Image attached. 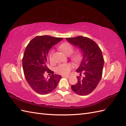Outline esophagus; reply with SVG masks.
Instances as JSON below:
<instances>
[{"mask_svg": "<svg viewBox=\"0 0 126 126\" xmlns=\"http://www.w3.org/2000/svg\"><path fill=\"white\" fill-rule=\"evenodd\" d=\"M62 77H65V78H69V77H70V76H69V75H62Z\"/></svg>", "mask_w": 126, "mask_h": 126, "instance_id": "obj_1", "label": "esophagus"}]
</instances>
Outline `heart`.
<instances>
[{"label":"heart","mask_w":126,"mask_h":126,"mask_svg":"<svg viewBox=\"0 0 126 126\" xmlns=\"http://www.w3.org/2000/svg\"><path fill=\"white\" fill-rule=\"evenodd\" d=\"M59 48L63 51L67 56H69L73 52V46L70 44L68 43H63L59 45ZM52 53L53 51H51L50 55H49V59L50 61L52 60ZM81 57V53L78 52H76L73 53L70 56V59L74 63H78L80 60ZM72 68V66L70 63H63L60 64V65L56 69V71L58 73L62 75H67L69 73L70 70Z\"/></svg>","instance_id":"1"}]
</instances>
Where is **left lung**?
I'll use <instances>...</instances> for the list:
<instances>
[{
    "instance_id": "left-lung-1",
    "label": "left lung",
    "mask_w": 126,
    "mask_h": 126,
    "mask_svg": "<svg viewBox=\"0 0 126 126\" xmlns=\"http://www.w3.org/2000/svg\"><path fill=\"white\" fill-rule=\"evenodd\" d=\"M66 39L80 48L83 54L80 65L76 70L80 73V76H77V83L72 85V89L80 96L89 94L95 89L102 78L104 63L102 51L99 46L89 38L78 36ZM82 73L84 74L82 77Z\"/></svg>"
}]
</instances>
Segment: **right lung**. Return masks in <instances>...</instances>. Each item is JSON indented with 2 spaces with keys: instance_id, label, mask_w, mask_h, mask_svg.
I'll return each mask as SVG.
<instances>
[{
  "instance_id": "right-lung-1",
  "label": "right lung",
  "mask_w": 126,
  "mask_h": 126,
  "mask_svg": "<svg viewBox=\"0 0 126 126\" xmlns=\"http://www.w3.org/2000/svg\"><path fill=\"white\" fill-rule=\"evenodd\" d=\"M63 39L39 36L33 38L27 46L22 59L23 72L27 82L37 93L46 94L51 93L56 88L61 78L48 68L47 57L52 46ZM45 71L51 74L50 78H45Z\"/></svg>"
}]
</instances>
